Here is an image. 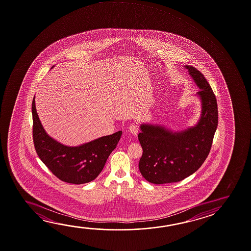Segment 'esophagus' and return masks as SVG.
<instances>
[{
  "mask_svg": "<svg viewBox=\"0 0 251 251\" xmlns=\"http://www.w3.org/2000/svg\"><path fill=\"white\" fill-rule=\"evenodd\" d=\"M128 130H129V132L131 133L132 135L136 136V135H137V133H138L139 128H138V126H137L136 124H131V125L128 127Z\"/></svg>",
  "mask_w": 251,
  "mask_h": 251,
  "instance_id": "34e87169",
  "label": "esophagus"
}]
</instances>
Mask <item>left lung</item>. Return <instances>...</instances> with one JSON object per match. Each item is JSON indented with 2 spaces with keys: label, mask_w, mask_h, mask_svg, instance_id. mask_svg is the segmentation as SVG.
<instances>
[{
  "label": "left lung",
  "mask_w": 251,
  "mask_h": 251,
  "mask_svg": "<svg viewBox=\"0 0 251 251\" xmlns=\"http://www.w3.org/2000/svg\"><path fill=\"white\" fill-rule=\"evenodd\" d=\"M201 89V115L194 127L173 132L159 125L142 124L138 134L143 155L140 173L146 180L167 184L183 180L195 173L205 162L212 147L218 126L216 98L204 75L193 66H185Z\"/></svg>",
  "instance_id": "1"
}]
</instances>
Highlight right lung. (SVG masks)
I'll use <instances>...</instances> for the list:
<instances>
[{"label": "right lung", "instance_id": "obj_1", "mask_svg": "<svg viewBox=\"0 0 251 251\" xmlns=\"http://www.w3.org/2000/svg\"><path fill=\"white\" fill-rule=\"evenodd\" d=\"M31 109L34 146L37 156L47 168L60 180L75 185L88 183L98 177L123 131L76 147L66 146L48 136L44 129L36 110L35 97Z\"/></svg>", "mask_w": 251, "mask_h": 251}]
</instances>
